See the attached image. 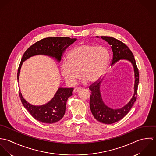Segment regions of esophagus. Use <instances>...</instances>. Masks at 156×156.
Returning a JSON list of instances; mask_svg holds the SVG:
<instances>
[{"label":"esophagus","instance_id":"34e87169","mask_svg":"<svg viewBox=\"0 0 156 156\" xmlns=\"http://www.w3.org/2000/svg\"><path fill=\"white\" fill-rule=\"evenodd\" d=\"M80 89H81V88H75L74 89L73 92H74V93H76V92H77L78 91H79Z\"/></svg>","mask_w":156,"mask_h":156}]
</instances>
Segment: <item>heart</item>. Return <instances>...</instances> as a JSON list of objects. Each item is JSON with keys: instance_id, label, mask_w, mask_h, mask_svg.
Here are the masks:
<instances>
[{"instance_id": "1", "label": "heart", "mask_w": 156, "mask_h": 156, "mask_svg": "<svg viewBox=\"0 0 156 156\" xmlns=\"http://www.w3.org/2000/svg\"><path fill=\"white\" fill-rule=\"evenodd\" d=\"M109 56L108 48L104 46L79 45L68 53L66 64L61 68V74L69 85H75L80 75L84 82L95 83L104 75Z\"/></svg>"}]
</instances>
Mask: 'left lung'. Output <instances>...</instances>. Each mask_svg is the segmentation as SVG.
I'll return each mask as SVG.
<instances>
[{
	"mask_svg": "<svg viewBox=\"0 0 156 156\" xmlns=\"http://www.w3.org/2000/svg\"><path fill=\"white\" fill-rule=\"evenodd\" d=\"M98 37H97V38ZM101 38L111 45L113 51L111 66L120 59L127 60L132 64L134 72L133 95L130 101L120 109H113L107 106L103 102L100 90L102 80H98L92 83L89 87V89L91 91L89 105L94 117L100 122L111 124L119 121L123 118L132 108L134 103L136 101L137 98L139 75L133 54L126 45L121 41L111 37H101Z\"/></svg>",
	"mask_w": 156,
	"mask_h": 156,
	"instance_id": "left-lung-1",
	"label": "left lung"
}]
</instances>
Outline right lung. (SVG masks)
Wrapping results in <instances>:
<instances>
[{"mask_svg":"<svg viewBox=\"0 0 156 156\" xmlns=\"http://www.w3.org/2000/svg\"><path fill=\"white\" fill-rule=\"evenodd\" d=\"M76 40V38L69 37H48L32 45L23 55L17 72L18 80L20 68L24 61L33 56L43 55L55 58L59 62L62 55L67 47L75 42ZM73 89V88H59L53 98L49 102L41 106H34L29 103L23 97L21 92H20L19 95L23 106L35 119L43 123L53 124L63 118L66 112L67 100L72 95Z\"/></svg>","mask_w":156,"mask_h":156,"instance_id":"1","label":"right lung"}]
</instances>
